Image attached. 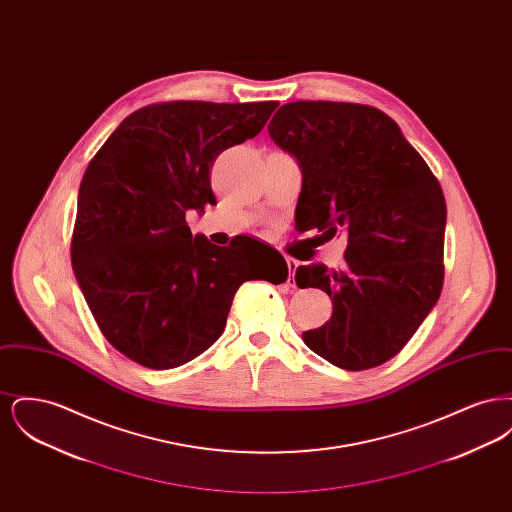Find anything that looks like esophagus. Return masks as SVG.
I'll return each mask as SVG.
<instances>
[{
    "instance_id": "esophagus-1",
    "label": "esophagus",
    "mask_w": 512,
    "mask_h": 512,
    "mask_svg": "<svg viewBox=\"0 0 512 512\" xmlns=\"http://www.w3.org/2000/svg\"><path fill=\"white\" fill-rule=\"evenodd\" d=\"M286 263H288V270H290L288 282H290V286H293V274H295V268H297V261L292 259V257H286Z\"/></svg>"
}]
</instances>
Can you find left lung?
<instances>
[{
	"label": "left lung",
	"mask_w": 512,
	"mask_h": 512,
	"mask_svg": "<svg viewBox=\"0 0 512 512\" xmlns=\"http://www.w3.org/2000/svg\"><path fill=\"white\" fill-rule=\"evenodd\" d=\"M303 172L295 217L322 238L347 234L343 267L303 265L299 288L332 299V318L303 341L343 370L388 363L411 340L443 286L445 197L438 178L376 107L292 101L268 124Z\"/></svg>",
	"instance_id": "1"
}]
</instances>
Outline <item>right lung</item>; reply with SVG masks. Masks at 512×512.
Segmentation results:
<instances>
[{"label":"right lung","instance_id":"right-lung-1","mask_svg":"<svg viewBox=\"0 0 512 512\" xmlns=\"http://www.w3.org/2000/svg\"><path fill=\"white\" fill-rule=\"evenodd\" d=\"M278 101H167L134 111L84 172L71 240L78 286L101 334L138 365H186L219 340L247 280L282 284L278 251L192 236L186 211L217 203L211 167L255 138Z\"/></svg>","mask_w":512,"mask_h":512}]
</instances>
